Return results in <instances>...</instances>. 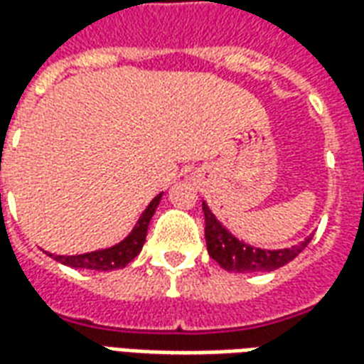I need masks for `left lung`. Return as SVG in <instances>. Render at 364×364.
I'll use <instances>...</instances> for the list:
<instances>
[{
	"label": "left lung",
	"mask_w": 364,
	"mask_h": 364,
	"mask_svg": "<svg viewBox=\"0 0 364 364\" xmlns=\"http://www.w3.org/2000/svg\"><path fill=\"white\" fill-rule=\"evenodd\" d=\"M205 213V237L208 255L213 257L224 271L228 273H261V271H274V269L287 265L289 261L296 257L298 253L310 244L312 236L304 240L302 244L294 245L282 252H265L255 250L252 245L237 242L236 237L222 228L220 222L214 218L208 206L203 205Z\"/></svg>",
	"instance_id": "1"
}]
</instances>
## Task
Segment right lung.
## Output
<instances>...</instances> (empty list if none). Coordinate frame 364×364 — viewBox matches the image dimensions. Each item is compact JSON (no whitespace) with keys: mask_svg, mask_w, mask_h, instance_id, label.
<instances>
[{"mask_svg":"<svg viewBox=\"0 0 364 364\" xmlns=\"http://www.w3.org/2000/svg\"><path fill=\"white\" fill-rule=\"evenodd\" d=\"M159 198L161 195L151 200L148 208L144 210V214L138 220V226L132 230V234L120 242L114 247L103 250V252H93V253H83V255H54V259L64 263L68 267L75 269H93V271H112V269H120L128 265L130 261L134 259L138 253L142 252V245L146 242V232L150 226V220L156 208L159 205Z\"/></svg>","mask_w":364,"mask_h":364,"instance_id":"1","label":"right lung"}]
</instances>
